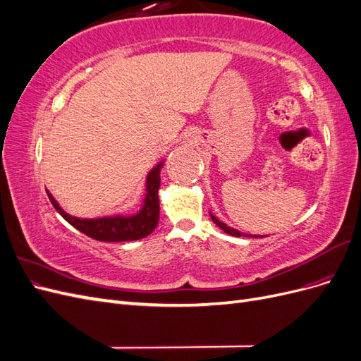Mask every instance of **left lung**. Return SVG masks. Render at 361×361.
I'll return each instance as SVG.
<instances>
[{
  "label": "left lung",
  "instance_id": "obj_1",
  "mask_svg": "<svg viewBox=\"0 0 361 361\" xmlns=\"http://www.w3.org/2000/svg\"><path fill=\"white\" fill-rule=\"evenodd\" d=\"M211 218H212V221L221 228V231H224L227 235H232V236H245V238H262V236H253V235H248V233H241L239 231H236V228H232V227H228L227 224H224L223 221H220L218 220L216 216H214L212 214H211Z\"/></svg>",
  "mask_w": 361,
  "mask_h": 361
}]
</instances>
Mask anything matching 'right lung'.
I'll return each mask as SVG.
<instances>
[{"mask_svg": "<svg viewBox=\"0 0 361 361\" xmlns=\"http://www.w3.org/2000/svg\"><path fill=\"white\" fill-rule=\"evenodd\" d=\"M164 166L162 161L152 169L146 179V197L141 209L134 215H111L101 218H76L64 212L57 200L52 197L49 191L48 197L56 207L57 212L78 228L84 235L90 236L96 241L104 243H122V241H137V239L146 238L155 231L159 220V197L158 190L161 183V167Z\"/></svg>", "mask_w": 361, "mask_h": 361, "instance_id": "obj_1", "label": "right lung"}]
</instances>
